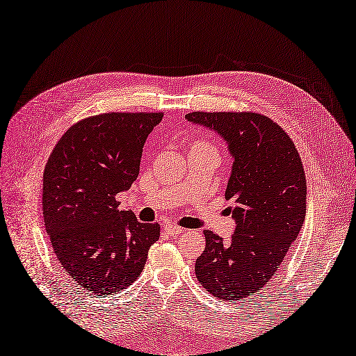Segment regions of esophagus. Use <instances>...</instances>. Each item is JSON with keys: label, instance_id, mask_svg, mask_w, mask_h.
Listing matches in <instances>:
<instances>
[{"label": "esophagus", "instance_id": "esophagus-1", "mask_svg": "<svg viewBox=\"0 0 356 356\" xmlns=\"http://www.w3.org/2000/svg\"><path fill=\"white\" fill-rule=\"evenodd\" d=\"M163 228H165V231L169 232L170 236H179L184 231V228H181L179 225H175V224H166Z\"/></svg>", "mask_w": 356, "mask_h": 356}]
</instances>
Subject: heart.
I'll use <instances>...</instances> for the list:
<instances>
[{
	"mask_svg": "<svg viewBox=\"0 0 356 356\" xmlns=\"http://www.w3.org/2000/svg\"><path fill=\"white\" fill-rule=\"evenodd\" d=\"M195 144H203V145H211L209 143H206V141H199V143H195Z\"/></svg>",
	"mask_w": 356,
	"mask_h": 356,
	"instance_id": "b5f03b06",
	"label": "heart"
}]
</instances>
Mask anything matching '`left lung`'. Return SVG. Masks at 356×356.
<instances>
[{
    "label": "left lung",
    "mask_w": 356,
    "mask_h": 356,
    "mask_svg": "<svg viewBox=\"0 0 356 356\" xmlns=\"http://www.w3.org/2000/svg\"><path fill=\"white\" fill-rule=\"evenodd\" d=\"M215 129L234 157L225 199L234 203L231 244L204 229L195 261L199 283L218 299L261 295L296 240L306 215V178L295 143L277 122L254 112H193Z\"/></svg>",
    "instance_id": "8db88e82"
}]
</instances>
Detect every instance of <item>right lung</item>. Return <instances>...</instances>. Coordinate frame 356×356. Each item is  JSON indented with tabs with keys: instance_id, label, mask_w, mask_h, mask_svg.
Masks as SVG:
<instances>
[{
	"instance_id": "right-lung-1",
	"label": "right lung",
	"mask_w": 356,
	"mask_h": 356,
	"mask_svg": "<svg viewBox=\"0 0 356 356\" xmlns=\"http://www.w3.org/2000/svg\"><path fill=\"white\" fill-rule=\"evenodd\" d=\"M163 113L108 112L72 125L42 177L45 229L60 265L95 295L136 281L161 236L157 222L119 211L116 195L137 179L143 145Z\"/></svg>"
}]
</instances>
